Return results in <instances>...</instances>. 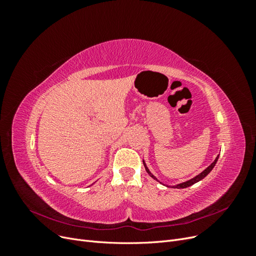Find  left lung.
<instances>
[{
	"label": "left lung",
	"instance_id": "obj_1",
	"mask_svg": "<svg viewBox=\"0 0 256 256\" xmlns=\"http://www.w3.org/2000/svg\"><path fill=\"white\" fill-rule=\"evenodd\" d=\"M218 158H219V156L214 159V161L212 162V164L210 166H209L207 168H205L202 173L198 174V176H196L194 178H192V180H188V182H182V184H176V186H173V187H174V188H178V189L187 188V187H190V186H192V184H194L196 182H200V180H202L204 177H206V176H207L209 173H210V171H212V170L214 168V166H216V161H218ZM143 164H144V161H143ZM144 166H145V168H146V172L148 173V174H150V176L154 178V180H156L157 182H159V180H157V178L154 177V175H152V174L150 172V170L147 168V166H145V164H144Z\"/></svg>",
	"mask_w": 256,
	"mask_h": 256
}]
</instances>
